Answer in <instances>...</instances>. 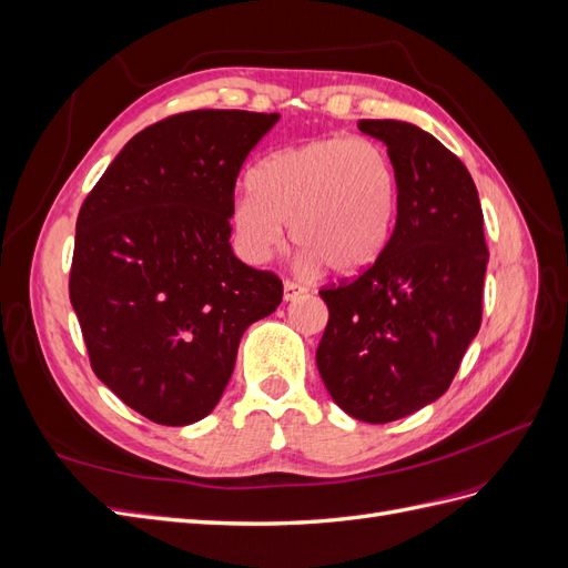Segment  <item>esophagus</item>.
Here are the masks:
<instances>
[{
    "instance_id": "34e87169",
    "label": "esophagus",
    "mask_w": 568,
    "mask_h": 568,
    "mask_svg": "<svg viewBox=\"0 0 568 568\" xmlns=\"http://www.w3.org/2000/svg\"><path fill=\"white\" fill-rule=\"evenodd\" d=\"M305 291H307L305 284L294 282V280H286V282H284V301H296L298 296L305 294Z\"/></svg>"
}]
</instances>
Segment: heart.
Listing matches in <instances>:
<instances>
[{"label": "heart", "mask_w": 568, "mask_h": 568, "mask_svg": "<svg viewBox=\"0 0 568 568\" xmlns=\"http://www.w3.org/2000/svg\"><path fill=\"white\" fill-rule=\"evenodd\" d=\"M398 209L390 153L369 136H317L270 153L232 205V225L251 261H265L291 239L305 265L351 277L388 244Z\"/></svg>", "instance_id": "1"}]
</instances>
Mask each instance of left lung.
Wrapping results in <instances>:
<instances>
[{
	"mask_svg": "<svg viewBox=\"0 0 568 568\" xmlns=\"http://www.w3.org/2000/svg\"><path fill=\"white\" fill-rule=\"evenodd\" d=\"M398 173L386 248L357 280L320 291L329 322L317 369L346 415L386 424L448 390L478 334L488 248L469 170L403 120H359Z\"/></svg>",
	"mask_w": 568,
	"mask_h": 568,
	"instance_id": "8db88e82",
	"label": "left lung"
}]
</instances>
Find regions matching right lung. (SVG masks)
<instances>
[{"label":"right lung","mask_w":568,"mask_h":568,"mask_svg":"<svg viewBox=\"0 0 568 568\" xmlns=\"http://www.w3.org/2000/svg\"><path fill=\"white\" fill-rule=\"evenodd\" d=\"M280 113L186 111L149 125L84 199L71 303L94 374L142 417L211 415L239 341L277 311L282 280L232 251L234 184Z\"/></svg>","instance_id":"right-lung-1"}]
</instances>
